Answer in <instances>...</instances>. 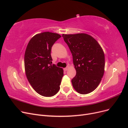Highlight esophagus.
Masks as SVG:
<instances>
[{
	"mask_svg": "<svg viewBox=\"0 0 128 128\" xmlns=\"http://www.w3.org/2000/svg\"><path fill=\"white\" fill-rule=\"evenodd\" d=\"M69 69V66H68V67H67L66 68H64V71H67V70H68V69Z\"/></svg>",
	"mask_w": 128,
	"mask_h": 128,
	"instance_id": "1",
	"label": "esophagus"
}]
</instances>
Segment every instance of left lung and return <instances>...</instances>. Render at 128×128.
Segmentation results:
<instances>
[{
  "mask_svg": "<svg viewBox=\"0 0 128 128\" xmlns=\"http://www.w3.org/2000/svg\"><path fill=\"white\" fill-rule=\"evenodd\" d=\"M72 56L76 71L72 86L80 94H89L98 87L104 70V54L94 38L88 34H62Z\"/></svg>",
  "mask_w": 128,
  "mask_h": 128,
  "instance_id": "8db88e82",
  "label": "left lung"
}]
</instances>
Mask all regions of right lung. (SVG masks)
<instances>
[{
	"instance_id": "1",
	"label": "right lung",
	"mask_w": 128,
	"mask_h": 128,
	"mask_svg": "<svg viewBox=\"0 0 128 128\" xmlns=\"http://www.w3.org/2000/svg\"><path fill=\"white\" fill-rule=\"evenodd\" d=\"M61 36L44 32L36 34L29 42L24 54L26 78L34 91L46 97L56 94L64 76L62 68L52 65L51 48Z\"/></svg>"
}]
</instances>
